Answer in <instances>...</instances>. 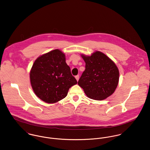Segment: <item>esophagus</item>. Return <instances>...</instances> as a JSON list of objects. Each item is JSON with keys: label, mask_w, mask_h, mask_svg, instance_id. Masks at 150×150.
<instances>
[{"label": "esophagus", "mask_w": 150, "mask_h": 150, "mask_svg": "<svg viewBox=\"0 0 150 150\" xmlns=\"http://www.w3.org/2000/svg\"><path fill=\"white\" fill-rule=\"evenodd\" d=\"M75 78H76V81H79V75H76V76H75Z\"/></svg>", "instance_id": "esophagus-1"}]
</instances>
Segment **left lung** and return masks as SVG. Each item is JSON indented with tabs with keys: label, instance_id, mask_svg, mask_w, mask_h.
<instances>
[{
	"label": "left lung",
	"instance_id": "obj_1",
	"mask_svg": "<svg viewBox=\"0 0 150 150\" xmlns=\"http://www.w3.org/2000/svg\"><path fill=\"white\" fill-rule=\"evenodd\" d=\"M86 69L78 84L86 95L102 100L112 95L118 84L119 72L114 62L103 53L96 51L90 57L81 55Z\"/></svg>",
	"mask_w": 150,
	"mask_h": 150
}]
</instances>
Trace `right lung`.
<instances>
[{"label": "right lung", "instance_id": "right-lung-1", "mask_svg": "<svg viewBox=\"0 0 150 150\" xmlns=\"http://www.w3.org/2000/svg\"><path fill=\"white\" fill-rule=\"evenodd\" d=\"M30 81L36 95L48 103L64 98L69 88L77 84L66 63L65 55L58 49L35 61L30 71Z\"/></svg>", "mask_w": 150, "mask_h": 150}]
</instances>
